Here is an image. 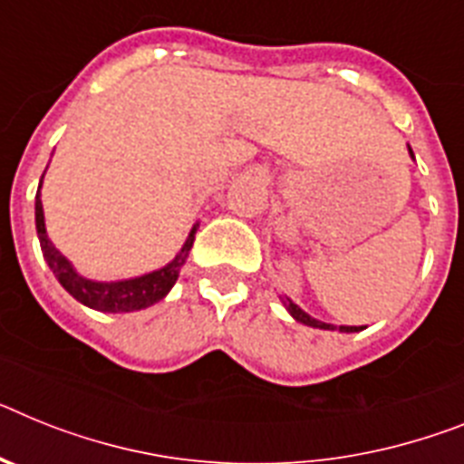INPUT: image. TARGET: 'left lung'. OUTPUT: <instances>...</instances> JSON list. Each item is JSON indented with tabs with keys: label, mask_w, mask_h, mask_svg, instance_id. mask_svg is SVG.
<instances>
[{
	"label": "left lung",
	"mask_w": 464,
	"mask_h": 464,
	"mask_svg": "<svg viewBox=\"0 0 464 464\" xmlns=\"http://www.w3.org/2000/svg\"><path fill=\"white\" fill-rule=\"evenodd\" d=\"M411 153H412V150H411ZM285 304H287V311H290V314H292V318H295V321L304 323V325H314V328H323V330H334L333 325H328V323H321V321H316V318H311L309 314H306V311H302V309H299L297 304H292L290 299H287ZM340 330H346V333H356V330H361V328H340Z\"/></svg>",
	"instance_id": "8db88e82"
}]
</instances>
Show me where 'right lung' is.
I'll return each instance as SVG.
<instances>
[{
  "label": "right lung",
  "instance_id": "obj_1",
  "mask_svg": "<svg viewBox=\"0 0 464 464\" xmlns=\"http://www.w3.org/2000/svg\"><path fill=\"white\" fill-rule=\"evenodd\" d=\"M42 186V184H40ZM34 224H37V236H40L42 252H44V259L49 264V268L53 271V276L58 278V283L65 287V290L82 302L84 306H92L96 311H111V314H120V311H136L146 309V306L155 304L160 299L165 297L167 292L172 290V285L179 278V268L186 262L188 256L190 245L196 240L198 226H193L188 240L181 247L179 256L172 264H167L165 268L153 271V274L139 276V278L131 280H118V283H96V280L82 278L75 268L70 266V262L65 259L61 252L52 245V240L46 238L44 228V212H42V200L40 190H37V200H34Z\"/></svg>",
  "mask_w": 464,
  "mask_h": 464
}]
</instances>
